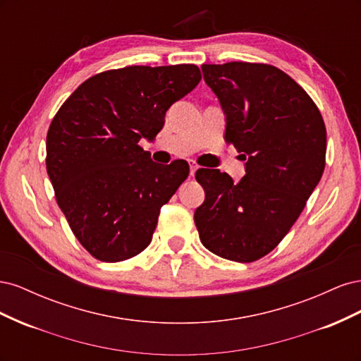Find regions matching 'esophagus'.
<instances>
[{
  "instance_id": "obj_1",
  "label": "esophagus",
  "mask_w": 361,
  "mask_h": 361,
  "mask_svg": "<svg viewBox=\"0 0 361 361\" xmlns=\"http://www.w3.org/2000/svg\"><path fill=\"white\" fill-rule=\"evenodd\" d=\"M197 169H199L197 164H195L194 161H190V174H191V176H194L195 171H197Z\"/></svg>"
}]
</instances>
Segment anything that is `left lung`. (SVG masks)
Wrapping results in <instances>:
<instances>
[{
    "label": "left lung",
    "instance_id": "obj_1",
    "mask_svg": "<svg viewBox=\"0 0 361 361\" xmlns=\"http://www.w3.org/2000/svg\"><path fill=\"white\" fill-rule=\"evenodd\" d=\"M226 114L227 143L243 152L238 183L199 169L204 202L194 212L202 244L248 264L274 250L298 220L325 169L326 130L312 97L288 73L265 63L203 64Z\"/></svg>",
    "mask_w": 361,
    "mask_h": 361
}]
</instances>
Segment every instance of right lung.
I'll return each mask as SVG.
<instances>
[{"mask_svg":"<svg viewBox=\"0 0 361 361\" xmlns=\"http://www.w3.org/2000/svg\"><path fill=\"white\" fill-rule=\"evenodd\" d=\"M200 80L195 64L106 71L85 80L54 116L47 171L73 235L94 259L122 262L150 244L162 204L190 166H161L138 143L157 137L169 108Z\"/></svg>","mask_w":361,"mask_h":361,"instance_id":"add662e5","label":"right lung"}]
</instances>
